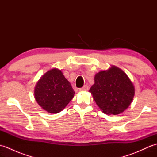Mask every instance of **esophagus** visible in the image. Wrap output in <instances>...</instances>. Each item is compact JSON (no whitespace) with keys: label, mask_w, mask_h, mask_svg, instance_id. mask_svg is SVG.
Here are the masks:
<instances>
[{"label":"esophagus","mask_w":157,"mask_h":157,"mask_svg":"<svg viewBox=\"0 0 157 157\" xmlns=\"http://www.w3.org/2000/svg\"><path fill=\"white\" fill-rule=\"evenodd\" d=\"M87 90H88V86L87 85L84 86L82 88L79 89V91H87Z\"/></svg>","instance_id":"34e87169"}]
</instances>
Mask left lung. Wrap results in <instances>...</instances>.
Returning <instances> with one entry per match:
<instances>
[{
  "mask_svg": "<svg viewBox=\"0 0 157 157\" xmlns=\"http://www.w3.org/2000/svg\"><path fill=\"white\" fill-rule=\"evenodd\" d=\"M89 92L100 109L106 115H118L129 107L135 94L131 79L115 65L100 71Z\"/></svg>",
  "mask_w": 157,
  "mask_h": 157,
  "instance_id": "left-lung-1",
  "label": "left lung"
}]
</instances>
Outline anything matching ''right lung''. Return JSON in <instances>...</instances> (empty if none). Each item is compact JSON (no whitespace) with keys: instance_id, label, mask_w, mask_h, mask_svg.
<instances>
[{"instance_id":"1","label":"right lung","mask_w":157,"mask_h":157,"mask_svg":"<svg viewBox=\"0 0 157 157\" xmlns=\"http://www.w3.org/2000/svg\"><path fill=\"white\" fill-rule=\"evenodd\" d=\"M34 98L42 109L50 113L63 111L71 101L75 92L61 70H48L36 83Z\"/></svg>"}]
</instances>
